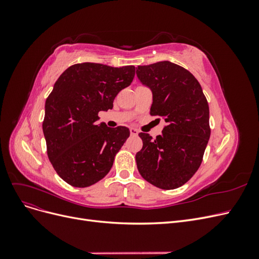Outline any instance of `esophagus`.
<instances>
[{
  "label": "esophagus",
  "mask_w": 259,
  "mask_h": 259,
  "mask_svg": "<svg viewBox=\"0 0 259 259\" xmlns=\"http://www.w3.org/2000/svg\"><path fill=\"white\" fill-rule=\"evenodd\" d=\"M130 132H131L132 136H136V135H138V133H139V131L137 128H134V127H131Z\"/></svg>",
  "instance_id": "obj_1"
}]
</instances>
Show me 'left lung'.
<instances>
[{
  "label": "left lung",
  "instance_id": "left-lung-1",
  "mask_svg": "<svg viewBox=\"0 0 259 259\" xmlns=\"http://www.w3.org/2000/svg\"><path fill=\"white\" fill-rule=\"evenodd\" d=\"M136 74L152 92L150 114L166 122L155 139L139 133L143 149L136 153L137 168L151 185L176 189L202 163L210 136L207 100L193 74L170 61L138 66Z\"/></svg>",
  "mask_w": 259,
  "mask_h": 259
}]
</instances>
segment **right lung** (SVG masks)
<instances>
[{
    "label": "right lung",
    "mask_w": 259,
    "mask_h": 259,
    "mask_svg": "<svg viewBox=\"0 0 259 259\" xmlns=\"http://www.w3.org/2000/svg\"><path fill=\"white\" fill-rule=\"evenodd\" d=\"M134 75V66L83 62L69 67L55 83L42 126L49 159L67 184L89 187L111 169L130 130L97 125L98 112L112 109L115 96Z\"/></svg>",
    "instance_id": "right-lung-1"
}]
</instances>
